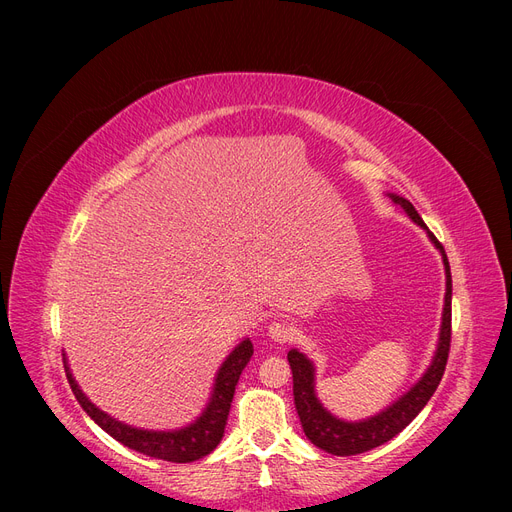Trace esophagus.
I'll list each match as a JSON object with an SVG mask.
<instances>
[{
  "label": "esophagus",
  "instance_id": "34e87169",
  "mask_svg": "<svg viewBox=\"0 0 512 512\" xmlns=\"http://www.w3.org/2000/svg\"><path fill=\"white\" fill-rule=\"evenodd\" d=\"M267 336H270L274 342H288L294 336V328L288 324V321L278 319L267 326Z\"/></svg>",
  "mask_w": 512,
  "mask_h": 512
}]
</instances>
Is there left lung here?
<instances>
[{
  "mask_svg": "<svg viewBox=\"0 0 512 512\" xmlns=\"http://www.w3.org/2000/svg\"><path fill=\"white\" fill-rule=\"evenodd\" d=\"M390 201L405 211L409 218L425 230L427 238L432 240V245L440 251L444 274H446V294H444V309H442V324H440V336L436 344V353L432 357V363L427 365L421 378L405 392L398 396L392 405L382 409L367 419L359 421H346L336 415H332L315 392V365L313 361L303 355L299 348H290L288 351V363L292 369V392H294V405H297V413L303 425L305 436L315 444L317 448L326 450L336 456H351L367 452L375 446H382L384 442L392 440L396 434H400L427 405V400L434 396L444 369L448 361L450 351V305H452V276L448 257L444 253V247L438 242V238L429 232V228L423 224L421 215L413 207L411 201L400 197L396 193H388Z\"/></svg>",
  "mask_w": 512,
  "mask_h": 512,
  "instance_id": "1",
  "label": "left lung"
}]
</instances>
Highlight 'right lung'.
Returning <instances> with one entry per match:
<instances>
[{
	"label": "right lung",
	"mask_w": 512,
	"mask_h": 512,
	"mask_svg": "<svg viewBox=\"0 0 512 512\" xmlns=\"http://www.w3.org/2000/svg\"><path fill=\"white\" fill-rule=\"evenodd\" d=\"M251 357H253V342L251 338H245L232 348V353L224 359L218 373H215L211 396L201 415L195 421L178 429H145V427H134L114 419L112 415L101 411L95 402H91L89 396L80 390L78 382L74 380V375L70 371L66 353H64V369L78 405L83 407V411L103 429V432H107L114 440H118L120 444L132 450L153 456V459L170 461V463H193L203 459V456H207L211 450H215V446L220 444L238 378L242 369H245L247 363L251 361Z\"/></svg>",
	"instance_id": "right-lung-1"
}]
</instances>
